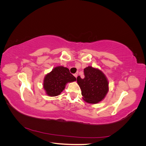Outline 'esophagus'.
Segmentation results:
<instances>
[{
  "instance_id": "esophagus-1",
  "label": "esophagus",
  "mask_w": 146,
  "mask_h": 146,
  "mask_svg": "<svg viewBox=\"0 0 146 146\" xmlns=\"http://www.w3.org/2000/svg\"><path fill=\"white\" fill-rule=\"evenodd\" d=\"M74 76H75V77H76V78H77V76H78V73H76V74H75L74 75Z\"/></svg>"
}]
</instances>
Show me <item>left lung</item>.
Segmentation results:
<instances>
[{"label": "left lung", "instance_id": "1", "mask_svg": "<svg viewBox=\"0 0 146 146\" xmlns=\"http://www.w3.org/2000/svg\"><path fill=\"white\" fill-rule=\"evenodd\" d=\"M84 74L83 78L80 76L77 78L83 99L89 104H98L104 99L109 91L108 79L101 70L91 66L84 69Z\"/></svg>", "mask_w": 146, "mask_h": 146}]
</instances>
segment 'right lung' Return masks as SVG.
<instances>
[{
	"mask_svg": "<svg viewBox=\"0 0 146 146\" xmlns=\"http://www.w3.org/2000/svg\"><path fill=\"white\" fill-rule=\"evenodd\" d=\"M76 80V78L70 73L68 68L58 66L46 75L42 85L47 96L55 97L61 94L67 83Z\"/></svg>",
	"mask_w": 146,
	"mask_h": 146,
	"instance_id": "right-lung-1",
	"label": "right lung"
}]
</instances>
